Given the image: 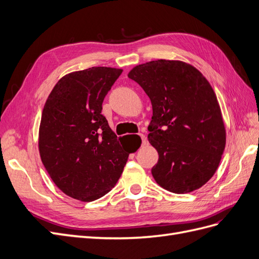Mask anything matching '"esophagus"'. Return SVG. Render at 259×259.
<instances>
[{"label": "esophagus", "mask_w": 259, "mask_h": 259, "mask_svg": "<svg viewBox=\"0 0 259 259\" xmlns=\"http://www.w3.org/2000/svg\"><path fill=\"white\" fill-rule=\"evenodd\" d=\"M139 137H140V139H142V145H145V144L147 143V138H146V136H145L144 134H139Z\"/></svg>", "instance_id": "34e87169"}]
</instances>
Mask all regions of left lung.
Masks as SVG:
<instances>
[{"instance_id": "1", "label": "left lung", "mask_w": 259, "mask_h": 259, "mask_svg": "<svg viewBox=\"0 0 259 259\" xmlns=\"http://www.w3.org/2000/svg\"><path fill=\"white\" fill-rule=\"evenodd\" d=\"M128 77L152 105L148 139L159 153L151 173L162 188L187 193L206 184L226 146V130L211 86L199 70L178 60L136 66Z\"/></svg>"}]
</instances>
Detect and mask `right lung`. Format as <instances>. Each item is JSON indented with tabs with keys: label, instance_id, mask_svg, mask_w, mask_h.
Here are the masks:
<instances>
[{
	"label": "right lung",
	"instance_id": "add662e5",
	"mask_svg": "<svg viewBox=\"0 0 259 259\" xmlns=\"http://www.w3.org/2000/svg\"><path fill=\"white\" fill-rule=\"evenodd\" d=\"M121 73V69L107 67L69 73L45 103L38 132L41 160L55 185L73 199L91 202L104 197L132 152L101 114L103 101Z\"/></svg>",
	"mask_w": 259,
	"mask_h": 259
}]
</instances>
